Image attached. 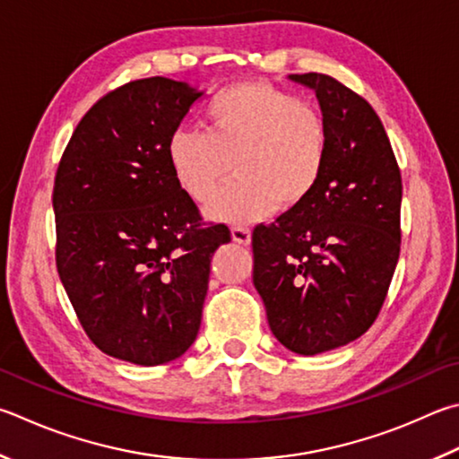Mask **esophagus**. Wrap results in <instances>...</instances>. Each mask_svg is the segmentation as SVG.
I'll return each mask as SVG.
<instances>
[{"label": "esophagus", "mask_w": 459, "mask_h": 459, "mask_svg": "<svg viewBox=\"0 0 459 459\" xmlns=\"http://www.w3.org/2000/svg\"><path fill=\"white\" fill-rule=\"evenodd\" d=\"M230 237L238 245H248V243H251V230H248L247 227H238V224H235V227L230 229Z\"/></svg>", "instance_id": "1"}]
</instances>
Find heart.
I'll use <instances>...</instances> for the list:
<instances>
[{"label":"heart","mask_w":459,"mask_h":459,"mask_svg":"<svg viewBox=\"0 0 459 459\" xmlns=\"http://www.w3.org/2000/svg\"><path fill=\"white\" fill-rule=\"evenodd\" d=\"M206 132L174 130L166 156L178 186L206 203L230 164L237 178L212 198L208 214L251 222L303 204L319 186L329 136L319 108L263 82L232 84L204 106Z\"/></svg>","instance_id":"1"}]
</instances>
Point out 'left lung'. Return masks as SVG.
<instances>
[{
  "mask_svg": "<svg viewBox=\"0 0 459 459\" xmlns=\"http://www.w3.org/2000/svg\"><path fill=\"white\" fill-rule=\"evenodd\" d=\"M315 90L327 124V164L303 204L253 230V282L273 335L299 355L361 337L377 319L402 247V172L368 100L325 74H293Z\"/></svg>",
  "mask_w": 459,
  "mask_h": 459,
  "instance_id": "obj_1",
  "label": "left lung"
}]
</instances>
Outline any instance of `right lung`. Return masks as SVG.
Segmentation results:
<instances>
[{"instance_id":"obj_1","label":"right lung","mask_w":459,"mask_h":459,"mask_svg":"<svg viewBox=\"0 0 459 459\" xmlns=\"http://www.w3.org/2000/svg\"><path fill=\"white\" fill-rule=\"evenodd\" d=\"M203 91L162 76L128 82L90 108L54 180L56 266L100 351L162 365L195 343L212 253L227 224H204L166 144Z\"/></svg>"}]
</instances>
